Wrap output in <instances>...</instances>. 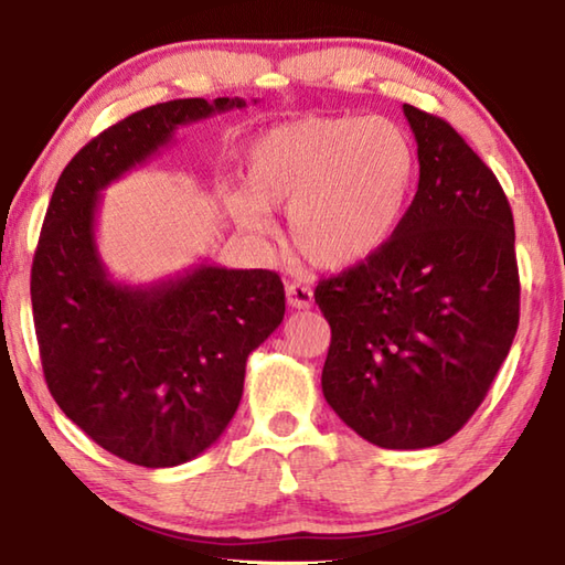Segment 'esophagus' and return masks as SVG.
<instances>
[{"mask_svg":"<svg viewBox=\"0 0 565 565\" xmlns=\"http://www.w3.org/2000/svg\"><path fill=\"white\" fill-rule=\"evenodd\" d=\"M286 301H289L291 309H311L313 291L303 284H289L286 286Z\"/></svg>","mask_w":565,"mask_h":565,"instance_id":"34e87169","label":"esophagus"}]
</instances>
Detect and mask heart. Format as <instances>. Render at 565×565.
Wrapping results in <instances>:
<instances>
[{
    "label": "heart",
    "instance_id": "heart-1",
    "mask_svg": "<svg viewBox=\"0 0 565 565\" xmlns=\"http://www.w3.org/2000/svg\"><path fill=\"white\" fill-rule=\"evenodd\" d=\"M244 177L246 191L224 196L238 226L269 234V209H289L296 252L321 269H349L396 234L418 154L408 131L386 117H301L248 141Z\"/></svg>",
    "mask_w": 565,
    "mask_h": 565
}]
</instances>
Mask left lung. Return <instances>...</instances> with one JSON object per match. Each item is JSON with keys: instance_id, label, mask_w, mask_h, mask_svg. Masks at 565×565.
Masks as SVG:
<instances>
[{"instance_id": "obj_1", "label": "left lung", "mask_w": 565, "mask_h": 565, "mask_svg": "<svg viewBox=\"0 0 565 565\" xmlns=\"http://www.w3.org/2000/svg\"><path fill=\"white\" fill-rule=\"evenodd\" d=\"M418 191L396 234L317 286L331 327L321 388L381 448L451 438L489 394L519 329L513 214L499 179L444 119L404 104Z\"/></svg>"}]
</instances>
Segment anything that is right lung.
Masks as SVG:
<instances>
[{
    "label": "right lung",
    "instance_id": "obj_1",
    "mask_svg": "<svg viewBox=\"0 0 565 565\" xmlns=\"http://www.w3.org/2000/svg\"><path fill=\"white\" fill-rule=\"evenodd\" d=\"M218 97L154 104L79 149L56 181L32 264V309L46 386L109 454L169 468L226 431L246 359L279 329L276 271L194 264L151 284L109 276L97 246L102 191L171 145L179 127L244 109Z\"/></svg>",
    "mask_w": 565,
    "mask_h": 565
}]
</instances>
